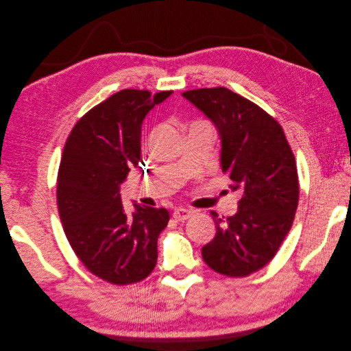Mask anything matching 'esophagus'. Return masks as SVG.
<instances>
[{
    "label": "esophagus",
    "mask_w": 351,
    "mask_h": 351,
    "mask_svg": "<svg viewBox=\"0 0 351 351\" xmlns=\"http://www.w3.org/2000/svg\"><path fill=\"white\" fill-rule=\"evenodd\" d=\"M173 217H174V220H177V221H184V220L190 219V217H191V211L187 210V208L178 207V208H176V210L173 211Z\"/></svg>",
    "instance_id": "esophagus-1"
}]
</instances>
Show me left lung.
Instances as JSON below:
<instances>
[{
  "mask_svg": "<svg viewBox=\"0 0 351 351\" xmlns=\"http://www.w3.org/2000/svg\"><path fill=\"white\" fill-rule=\"evenodd\" d=\"M221 140L220 162L230 189L240 190L234 215L211 211L215 236L202 250L206 264L228 277L263 269L285 241L298 204L294 154L281 125L257 104L224 87L184 91Z\"/></svg>",
  "mask_w": 351,
  "mask_h": 351,
  "instance_id": "8db88e82",
  "label": "left lung"
}]
</instances>
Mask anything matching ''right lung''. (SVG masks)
<instances>
[{"label":"right lung","mask_w":351,"mask_h":351,"mask_svg":"<svg viewBox=\"0 0 351 351\" xmlns=\"http://www.w3.org/2000/svg\"><path fill=\"white\" fill-rule=\"evenodd\" d=\"M173 91L121 90L91 108L71 130L57 178L62 228L74 253L111 285L144 280L157 264V240L170 214L143 207L127 214L120 186L141 154V125Z\"/></svg>","instance_id":"obj_1"}]
</instances>
